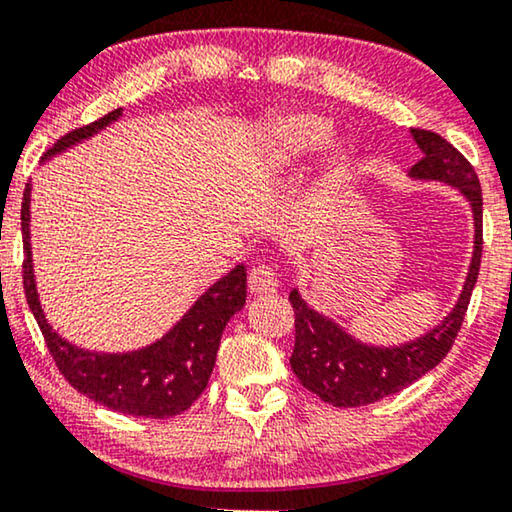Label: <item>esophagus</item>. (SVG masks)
Segmentation results:
<instances>
[{
    "instance_id": "esophagus-1",
    "label": "esophagus",
    "mask_w": 512,
    "mask_h": 512,
    "mask_svg": "<svg viewBox=\"0 0 512 512\" xmlns=\"http://www.w3.org/2000/svg\"><path fill=\"white\" fill-rule=\"evenodd\" d=\"M277 286V272L270 265H256V268L249 270V291L254 296H270V293H275Z\"/></svg>"
}]
</instances>
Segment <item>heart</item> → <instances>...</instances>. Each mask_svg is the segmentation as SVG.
Here are the masks:
<instances>
[{
  "label": "heart",
  "instance_id": "obj_1",
  "mask_svg": "<svg viewBox=\"0 0 512 512\" xmlns=\"http://www.w3.org/2000/svg\"><path fill=\"white\" fill-rule=\"evenodd\" d=\"M270 137L277 163L291 165L317 153L331 139V125L314 114H291L277 118L270 125ZM354 165L356 151L352 144H331V149L326 151L324 160H321L319 174L310 191V207L314 212L326 209L345 191V186L354 177Z\"/></svg>",
  "mask_w": 512,
  "mask_h": 512
}]
</instances>
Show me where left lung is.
I'll list each match as a JSON object with an SVG mask.
<instances>
[{"mask_svg": "<svg viewBox=\"0 0 512 512\" xmlns=\"http://www.w3.org/2000/svg\"><path fill=\"white\" fill-rule=\"evenodd\" d=\"M422 160L412 165L410 179L440 181L464 195L473 212V256L459 300L429 333L394 347H375L356 340L333 319L305 303L298 289L289 293L296 314V347L291 368L300 384L335 408H359L398 394L445 359L457 338L478 282L482 256V191L473 165L454 146L431 130L412 128Z\"/></svg>", "mask_w": 512, "mask_h": 512, "instance_id": "8db88e82", "label": "left lung"}]
</instances>
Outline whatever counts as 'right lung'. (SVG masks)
Returning a JSON list of instances; mask_svg holds the SVG:
<instances>
[{
	"mask_svg": "<svg viewBox=\"0 0 512 512\" xmlns=\"http://www.w3.org/2000/svg\"><path fill=\"white\" fill-rule=\"evenodd\" d=\"M121 116L123 109H114L100 121L67 132L46 151L44 160L67 151L69 146L79 144L83 139H90ZM30 193L32 184H27L23 207H20L25 249L23 286L27 305L44 333L48 352L65 380L83 396L93 398L104 408L123 412V415L167 419L191 408L205 391L209 375H212L223 328L235 312L242 310L244 300H247V268L235 265L228 275L209 286L195 300L191 310L153 345L123 354L88 352V349L60 338L41 310L30 244Z\"/></svg>",
	"mask_w": 512,
	"mask_h": 512,
	"instance_id": "right-lung-1",
	"label": "right lung"
}]
</instances>
